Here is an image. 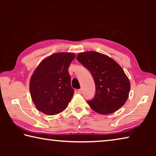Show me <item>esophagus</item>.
<instances>
[{
    "label": "esophagus",
    "instance_id": "esophagus-1",
    "mask_svg": "<svg viewBox=\"0 0 156 156\" xmlns=\"http://www.w3.org/2000/svg\"><path fill=\"white\" fill-rule=\"evenodd\" d=\"M77 92H78V94H82V92H83V91H82V89H78V91H77Z\"/></svg>",
    "mask_w": 156,
    "mask_h": 156
}]
</instances>
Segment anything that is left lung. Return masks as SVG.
<instances>
[{
  "instance_id": "obj_1",
  "label": "left lung",
  "mask_w": 156,
  "mask_h": 156,
  "mask_svg": "<svg viewBox=\"0 0 156 156\" xmlns=\"http://www.w3.org/2000/svg\"><path fill=\"white\" fill-rule=\"evenodd\" d=\"M91 72L96 84L93 99L87 101L100 114H110L125 103L130 83L122 67L109 56L96 51L80 53L76 58Z\"/></svg>"
}]
</instances>
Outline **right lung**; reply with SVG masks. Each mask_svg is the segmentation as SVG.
<instances>
[{"instance_id": "obj_1", "label": "right lung", "mask_w": 156, "mask_h": 156, "mask_svg": "<svg viewBox=\"0 0 156 156\" xmlns=\"http://www.w3.org/2000/svg\"><path fill=\"white\" fill-rule=\"evenodd\" d=\"M75 56L73 53L54 54L43 60L34 71L30 89L38 111L52 115L67 107L74 93L68 69Z\"/></svg>"}]
</instances>
